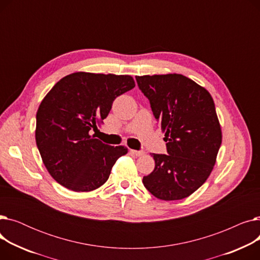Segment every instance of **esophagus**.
<instances>
[{"instance_id":"1","label":"esophagus","mask_w":260,"mask_h":260,"mask_svg":"<svg viewBox=\"0 0 260 260\" xmlns=\"http://www.w3.org/2000/svg\"><path fill=\"white\" fill-rule=\"evenodd\" d=\"M131 153L133 154V155H135V156H142V155H144V152L143 151H135V149H131Z\"/></svg>"}]
</instances>
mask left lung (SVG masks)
Wrapping results in <instances>:
<instances>
[{"instance_id":"8db88e82","label":"left lung","mask_w":260,"mask_h":260,"mask_svg":"<svg viewBox=\"0 0 260 260\" xmlns=\"http://www.w3.org/2000/svg\"><path fill=\"white\" fill-rule=\"evenodd\" d=\"M165 133L168 154H152L155 169L143 184L156 198L192 195L209 178L222 134L210 92L179 74L136 76Z\"/></svg>"}]
</instances>
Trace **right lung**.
<instances>
[{"label":"right lung","mask_w":260,"mask_h":260,"mask_svg":"<svg viewBox=\"0 0 260 260\" xmlns=\"http://www.w3.org/2000/svg\"><path fill=\"white\" fill-rule=\"evenodd\" d=\"M135 87L127 75L78 72L57 82L37 112L36 142L52 178L74 192H90L108 179L126 146L91 136L118 95Z\"/></svg>","instance_id":"right-lung-1"}]
</instances>
